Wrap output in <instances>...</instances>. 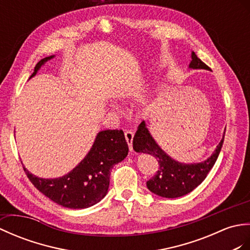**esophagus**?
Instances as JSON below:
<instances>
[{
  "mask_svg": "<svg viewBox=\"0 0 250 250\" xmlns=\"http://www.w3.org/2000/svg\"><path fill=\"white\" fill-rule=\"evenodd\" d=\"M125 139H126V142H127V144H128V146H129V149H130V152L132 151V139H134V131H131V130H126L125 132Z\"/></svg>",
  "mask_w": 250,
  "mask_h": 250,
  "instance_id": "esophagus-1",
  "label": "esophagus"
}]
</instances>
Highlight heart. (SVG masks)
Listing matches in <instances>:
<instances>
[{
  "label": "heart",
  "instance_id": "obj_1",
  "mask_svg": "<svg viewBox=\"0 0 250 250\" xmlns=\"http://www.w3.org/2000/svg\"><path fill=\"white\" fill-rule=\"evenodd\" d=\"M111 96H112V98L115 99V101H124L125 98L128 97V90L124 86L116 87L115 90L111 92Z\"/></svg>",
  "mask_w": 250,
  "mask_h": 250
}]
</instances>
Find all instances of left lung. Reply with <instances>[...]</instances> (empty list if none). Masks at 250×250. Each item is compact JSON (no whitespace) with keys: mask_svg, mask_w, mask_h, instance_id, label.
<instances>
[{"mask_svg":"<svg viewBox=\"0 0 250 250\" xmlns=\"http://www.w3.org/2000/svg\"><path fill=\"white\" fill-rule=\"evenodd\" d=\"M189 69H205L209 70L199 59L196 53L191 51V61L188 66ZM223 139L216 146L210 156L200 163L184 164L173 159L158 146L149 132L146 121H143L137 129L132 141V147L137 153L149 154L157 159L159 169L151 180L146 182L147 189L163 198H179L185 196L199 186L207 177L208 173L213 168L224 143Z\"/></svg>","mask_w":250,"mask_h":250,"instance_id":"1","label":"left lung"}]
</instances>
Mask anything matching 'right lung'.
Instances as JSON below:
<instances>
[{
  "instance_id": "1",
  "label": "right lung",
  "mask_w": 250,
  "mask_h": 250,
  "mask_svg": "<svg viewBox=\"0 0 250 250\" xmlns=\"http://www.w3.org/2000/svg\"><path fill=\"white\" fill-rule=\"evenodd\" d=\"M54 57L50 55L41 60L30 79ZM127 155L128 146L123 130L108 129L98 132L90 151L67 174L55 179H43L31 173L24 166L23 169L33 185L50 200L67 208H86L106 197L111 170Z\"/></svg>"
}]
</instances>
